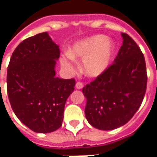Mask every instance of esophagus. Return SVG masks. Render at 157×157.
I'll return each mask as SVG.
<instances>
[{
	"instance_id": "obj_1",
	"label": "esophagus",
	"mask_w": 157,
	"mask_h": 157,
	"mask_svg": "<svg viewBox=\"0 0 157 157\" xmlns=\"http://www.w3.org/2000/svg\"><path fill=\"white\" fill-rule=\"evenodd\" d=\"M75 88L76 89L83 88V84H82V82H77V83L75 84Z\"/></svg>"
}]
</instances>
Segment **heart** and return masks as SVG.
I'll list each match as a JSON object with an SVG mask.
<instances>
[{"label": "heart", "mask_w": 157, "mask_h": 157, "mask_svg": "<svg viewBox=\"0 0 157 157\" xmlns=\"http://www.w3.org/2000/svg\"><path fill=\"white\" fill-rule=\"evenodd\" d=\"M115 52V45L105 35H94L75 42L67 50V55L73 60L83 59L82 71L88 77L102 75L112 62ZM62 67L73 71L74 66L68 59H60Z\"/></svg>", "instance_id": "heart-1"}]
</instances>
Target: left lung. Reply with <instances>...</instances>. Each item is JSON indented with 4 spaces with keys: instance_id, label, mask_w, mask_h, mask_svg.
I'll use <instances>...</instances> for the list:
<instances>
[{
    "instance_id": "left-lung-1",
    "label": "left lung",
    "mask_w": 157,
    "mask_h": 157,
    "mask_svg": "<svg viewBox=\"0 0 157 157\" xmlns=\"http://www.w3.org/2000/svg\"><path fill=\"white\" fill-rule=\"evenodd\" d=\"M114 63L82 92L86 98V118L101 130L128 123L140 107L146 90V67L140 48L126 33Z\"/></svg>"
}]
</instances>
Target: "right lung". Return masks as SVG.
<instances>
[{"label": "right lung", "mask_w": 157, "mask_h": 157, "mask_svg": "<svg viewBox=\"0 0 157 157\" xmlns=\"http://www.w3.org/2000/svg\"><path fill=\"white\" fill-rule=\"evenodd\" d=\"M59 45L47 32L25 39L12 53L7 68V94L13 112L36 133H50L62 125L74 79L56 77Z\"/></svg>", "instance_id": "1"}]
</instances>
